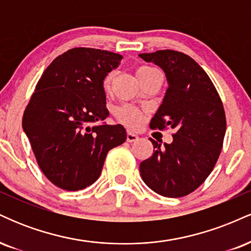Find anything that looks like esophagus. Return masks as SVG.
<instances>
[{
  "label": "esophagus",
  "mask_w": 251,
  "mask_h": 251,
  "mask_svg": "<svg viewBox=\"0 0 251 251\" xmlns=\"http://www.w3.org/2000/svg\"><path fill=\"white\" fill-rule=\"evenodd\" d=\"M126 139H127L128 143H134L139 139V137H138L135 133H133V132H127V137H126Z\"/></svg>",
  "instance_id": "34e87169"
}]
</instances>
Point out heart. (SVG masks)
<instances>
[{
    "label": "heart",
    "mask_w": 251,
    "mask_h": 251,
    "mask_svg": "<svg viewBox=\"0 0 251 251\" xmlns=\"http://www.w3.org/2000/svg\"><path fill=\"white\" fill-rule=\"evenodd\" d=\"M154 71L157 70H155V68L149 67V66H142V67L138 68L137 72H135V74H137L138 80H139ZM111 80H112V73H109L106 75L105 80H103V87L108 88L109 83H111ZM117 116L123 123H125L127 126H131V127H138V126H139L143 122L142 113H140L138 109L128 107V106H123V107L118 109Z\"/></svg>",
    "instance_id": "obj_1"
}]
</instances>
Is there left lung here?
Here are the masks:
<instances>
[{"label":"left lung","mask_w":251,"mask_h":251,"mask_svg":"<svg viewBox=\"0 0 251 251\" xmlns=\"http://www.w3.org/2000/svg\"><path fill=\"white\" fill-rule=\"evenodd\" d=\"M139 56L164 71L169 87L151 119V128H174L171 144H153L140 163L143 180L164 197H183L211 174L223 146L226 120L223 103L205 71L186 54L171 50Z\"/></svg>","instance_id":"1"}]
</instances>
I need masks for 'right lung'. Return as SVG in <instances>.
Segmentation results:
<instances>
[{
    "mask_svg": "<svg viewBox=\"0 0 251 251\" xmlns=\"http://www.w3.org/2000/svg\"><path fill=\"white\" fill-rule=\"evenodd\" d=\"M123 56L73 48L54 59L25 107L22 127L43 175L77 191L99 178L111 149L126 140L123 125H96L108 117L103 80Z\"/></svg>",
    "mask_w": 251,
    "mask_h": 251,
    "instance_id": "obj_1",
    "label": "right lung"
}]
</instances>
